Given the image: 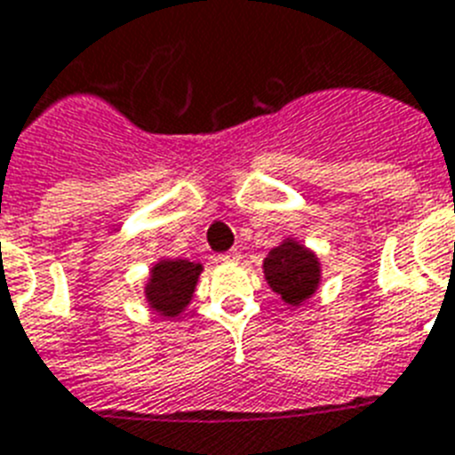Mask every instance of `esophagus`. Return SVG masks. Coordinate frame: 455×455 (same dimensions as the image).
Here are the masks:
<instances>
[{"label": "esophagus", "mask_w": 455, "mask_h": 455, "mask_svg": "<svg viewBox=\"0 0 455 455\" xmlns=\"http://www.w3.org/2000/svg\"><path fill=\"white\" fill-rule=\"evenodd\" d=\"M221 261H240V252L238 250H228V252H224L220 257Z\"/></svg>", "instance_id": "34e87169"}]
</instances>
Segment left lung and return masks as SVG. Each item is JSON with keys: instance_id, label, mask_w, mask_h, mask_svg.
Wrapping results in <instances>:
<instances>
[{"instance_id": "obj_1", "label": "left lung", "mask_w": 455, "mask_h": 455, "mask_svg": "<svg viewBox=\"0 0 455 455\" xmlns=\"http://www.w3.org/2000/svg\"><path fill=\"white\" fill-rule=\"evenodd\" d=\"M264 275L285 304L299 306L317 290L320 264L311 250L294 240H285L283 245L273 247L264 259Z\"/></svg>"}]
</instances>
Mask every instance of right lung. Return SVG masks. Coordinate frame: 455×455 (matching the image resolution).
I'll return each mask as SVG.
<instances>
[{
  "mask_svg": "<svg viewBox=\"0 0 455 455\" xmlns=\"http://www.w3.org/2000/svg\"><path fill=\"white\" fill-rule=\"evenodd\" d=\"M201 264L187 259H164L151 268L147 299L151 308L161 315L175 317L184 311L194 297L196 280L201 275Z\"/></svg>",
  "mask_w": 455,
  "mask_h": 455,
  "instance_id": "1",
  "label": "right lung"
}]
</instances>
